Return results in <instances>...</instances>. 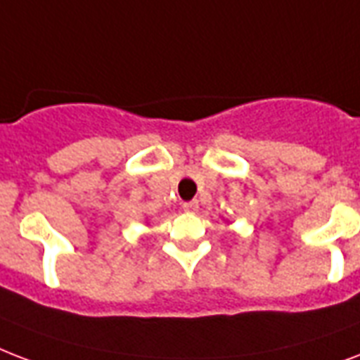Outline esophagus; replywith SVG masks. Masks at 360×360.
<instances>
[{
    "label": "esophagus",
    "mask_w": 360,
    "mask_h": 360,
    "mask_svg": "<svg viewBox=\"0 0 360 360\" xmlns=\"http://www.w3.org/2000/svg\"><path fill=\"white\" fill-rule=\"evenodd\" d=\"M183 210H185L186 213H194V211L198 210V202H185V204H183Z\"/></svg>",
    "instance_id": "obj_1"
}]
</instances>
